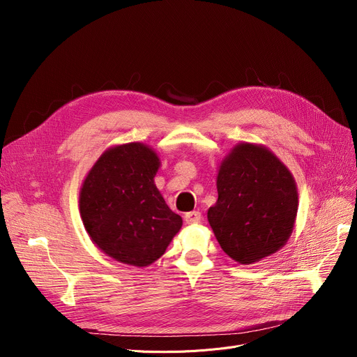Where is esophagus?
Returning a JSON list of instances; mask_svg holds the SVG:
<instances>
[{
    "label": "esophagus",
    "instance_id": "34e87169",
    "mask_svg": "<svg viewBox=\"0 0 357 357\" xmlns=\"http://www.w3.org/2000/svg\"><path fill=\"white\" fill-rule=\"evenodd\" d=\"M186 224H198L202 220V215L199 211H191V213H186L183 217Z\"/></svg>",
    "mask_w": 357,
    "mask_h": 357
}]
</instances>
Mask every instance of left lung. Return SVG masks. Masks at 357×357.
Returning a JSON list of instances; mask_svg holds the SVG:
<instances>
[{"mask_svg":"<svg viewBox=\"0 0 357 357\" xmlns=\"http://www.w3.org/2000/svg\"><path fill=\"white\" fill-rule=\"evenodd\" d=\"M217 191L207 217L224 253L252 265L287 245L295 227L298 190L272 150L236 144L218 166Z\"/></svg>","mask_w":357,"mask_h":357,"instance_id":"1","label":"left lung"}]
</instances>
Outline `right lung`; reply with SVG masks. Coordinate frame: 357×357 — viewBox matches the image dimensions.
Returning a JSON list of instances; mask_svg holds the SVG:
<instances>
[{
  "label": "right lung",
  "mask_w": 357,
  "mask_h": 357,
  "mask_svg": "<svg viewBox=\"0 0 357 357\" xmlns=\"http://www.w3.org/2000/svg\"><path fill=\"white\" fill-rule=\"evenodd\" d=\"M159 167L152 147L131 142L107 149L82 182L84 227L93 245L121 264L152 265L182 227L155 185Z\"/></svg>",
  "instance_id": "obj_1"
}]
</instances>
